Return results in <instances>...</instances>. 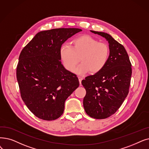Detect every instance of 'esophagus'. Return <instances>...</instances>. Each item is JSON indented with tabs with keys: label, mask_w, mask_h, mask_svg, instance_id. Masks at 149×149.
Instances as JSON below:
<instances>
[{
	"label": "esophagus",
	"mask_w": 149,
	"mask_h": 149,
	"mask_svg": "<svg viewBox=\"0 0 149 149\" xmlns=\"http://www.w3.org/2000/svg\"><path fill=\"white\" fill-rule=\"evenodd\" d=\"M78 78H79V82H80V85H81V80H83V77H80V76H79V77H78Z\"/></svg>",
	"instance_id": "esophagus-1"
}]
</instances>
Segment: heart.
Instances as JSON below:
<instances>
[{
    "instance_id": "heart-1",
    "label": "heart",
    "mask_w": 149,
    "mask_h": 149,
    "mask_svg": "<svg viewBox=\"0 0 149 149\" xmlns=\"http://www.w3.org/2000/svg\"><path fill=\"white\" fill-rule=\"evenodd\" d=\"M61 59L64 66L69 71H74L80 61L81 63L74 72L82 74L89 72L96 74L105 67L107 63L109 50L108 45L98 42L89 35H82L75 38L72 45H64L60 50Z\"/></svg>"
}]
</instances>
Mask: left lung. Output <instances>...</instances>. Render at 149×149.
I'll list each match as a JSON object with an SVG mask.
<instances>
[{"label": "left lung", "instance_id": "1", "mask_svg": "<svg viewBox=\"0 0 149 149\" xmlns=\"http://www.w3.org/2000/svg\"><path fill=\"white\" fill-rule=\"evenodd\" d=\"M105 38L109 43V55L100 72L81 81L86 94L83 107L86 114L94 119L107 118L114 114L129 91L132 64L124 47L109 34L91 30Z\"/></svg>", "mask_w": 149, "mask_h": 149}]
</instances>
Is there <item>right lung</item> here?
I'll list each match as a JSON object with an SVG mask.
<instances>
[{
	"label": "right lung",
	"mask_w": 149,
	"mask_h": 149,
	"mask_svg": "<svg viewBox=\"0 0 149 149\" xmlns=\"http://www.w3.org/2000/svg\"><path fill=\"white\" fill-rule=\"evenodd\" d=\"M81 31L76 28L41 31L21 51L16 69L21 95L38 118H60L64 102L79 86L77 75L61 64L60 50L68 38Z\"/></svg>",
	"instance_id": "1"
}]
</instances>
